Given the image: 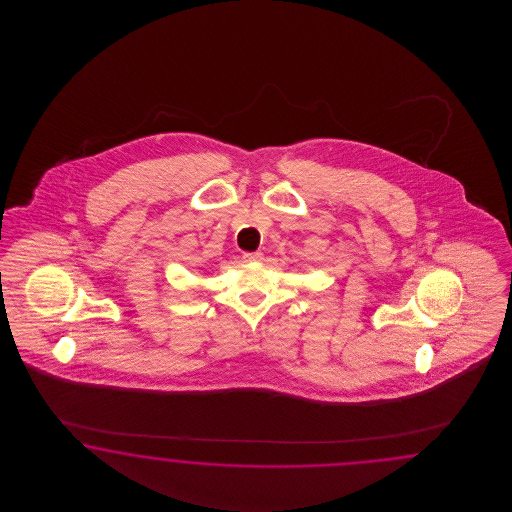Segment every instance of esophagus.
Segmentation results:
<instances>
[{"mask_svg":"<svg viewBox=\"0 0 512 512\" xmlns=\"http://www.w3.org/2000/svg\"><path fill=\"white\" fill-rule=\"evenodd\" d=\"M244 259L246 261H261L263 253L261 251H249V253H244Z\"/></svg>","mask_w":512,"mask_h":512,"instance_id":"34e87169","label":"esophagus"}]
</instances>
